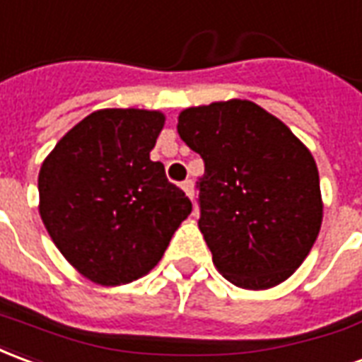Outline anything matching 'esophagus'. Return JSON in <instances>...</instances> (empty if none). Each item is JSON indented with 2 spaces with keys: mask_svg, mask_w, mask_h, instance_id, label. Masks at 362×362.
<instances>
[{
  "mask_svg": "<svg viewBox=\"0 0 362 362\" xmlns=\"http://www.w3.org/2000/svg\"><path fill=\"white\" fill-rule=\"evenodd\" d=\"M181 189H183V191H185V193H187V197H189V199L193 201V197H194L193 181H191V179H187V181H183V183H181Z\"/></svg>",
  "mask_w": 362,
  "mask_h": 362,
  "instance_id": "obj_1",
  "label": "esophagus"
}]
</instances>
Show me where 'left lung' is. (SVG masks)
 <instances>
[{"instance_id":"8db88e82","label":"left lung","mask_w":362,"mask_h":362,"mask_svg":"<svg viewBox=\"0 0 362 362\" xmlns=\"http://www.w3.org/2000/svg\"><path fill=\"white\" fill-rule=\"evenodd\" d=\"M177 132L204 161L199 228L214 267L250 291L286 281L322 226L320 175L308 148L242 99L185 109Z\"/></svg>"}]
</instances>
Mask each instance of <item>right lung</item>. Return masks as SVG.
Returning <instances> with one entry per match:
<instances>
[{
	"label": "right lung",
	"instance_id": "add662e5",
	"mask_svg": "<svg viewBox=\"0 0 362 362\" xmlns=\"http://www.w3.org/2000/svg\"><path fill=\"white\" fill-rule=\"evenodd\" d=\"M163 115L95 111L56 144L38 173L40 218L79 273L127 284L150 273L193 204L150 152Z\"/></svg>",
	"mask_w": 362,
	"mask_h": 362
}]
</instances>
